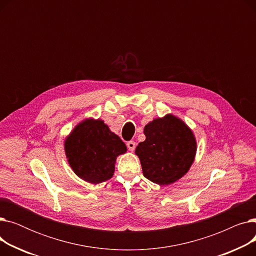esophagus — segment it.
I'll list each match as a JSON object with an SVG mask.
<instances>
[{
    "label": "esophagus",
    "instance_id": "obj_1",
    "mask_svg": "<svg viewBox=\"0 0 256 256\" xmlns=\"http://www.w3.org/2000/svg\"><path fill=\"white\" fill-rule=\"evenodd\" d=\"M126 146H128V148L130 152H134V150H135L136 143L134 142V141H128V142L126 143Z\"/></svg>",
    "mask_w": 256,
    "mask_h": 256
}]
</instances>
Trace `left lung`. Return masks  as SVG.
Segmentation results:
<instances>
[{"label": "left lung", "instance_id": "8db88e82", "mask_svg": "<svg viewBox=\"0 0 256 256\" xmlns=\"http://www.w3.org/2000/svg\"><path fill=\"white\" fill-rule=\"evenodd\" d=\"M145 141L136 147L143 176L158 184H170L190 169L196 154L192 130L173 115L152 120L144 128Z\"/></svg>", "mask_w": 256, "mask_h": 256}]
</instances>
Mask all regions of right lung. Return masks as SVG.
<instances>
[{"mask_svg": "<svg viewBox=\"0 0 256 256\" xmlns=\"http://www.w3.org/2000/svg\"><path fill=\"white\" fill-rule=\"evenodd\" d=\"M126 146L102 120L88 119L78 124L65 141L68 163L76 176L91 184L110 180L116 158Z\"/></svg>", "mask_w": 256, "mask_h": 256, "instance_id": "right-lung-1", "label": "right lung"}]
</instances>
